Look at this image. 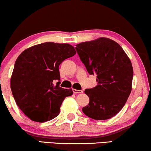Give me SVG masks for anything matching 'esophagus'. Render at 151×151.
<instances>
[{"mask_svg": "<svg viewBox=\"0 0 151 151\" xmlns=\"http://www.w3.org/2000/svg\"><path fill=\"white\" fill-rule=\"evenodd\" d=\"M73 93H75V94H78V93H82L83 91H82V90L73 89Z\"/></svg>", "mask_w": 151, "mask_h": 151, "instance_id": "1", "label": "esophagus"}]
</instances>
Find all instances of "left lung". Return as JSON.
Returning <instances> with one entry per match:
<instances>
[{"label":"left lung","instance_id":"1","mask_svg":"<svg viewBox=\"0 0 151 151\" xmlns=\"http://www.w3.org/2000/svg\"><path fill=\"white\" fill-rule=\"evenodd\" d=\"M76 46L88 73L96 75L98 82L96 86L84 91L89 103L82 111L96 120L110 119L121 111L131 92V62L118 43L107 38Z\"/></svg>","mask_w":151,"mask_h":151}]
</instances>
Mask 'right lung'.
Here are the masks:
<instances>
[{"mask_svg":"<svg viewBox=\"0 0 151 151\" xmlns=\"http://www.w3.org/2000/svg\"><path fill=\"white\" fill-rule=\"evenodd\" d=\"M76 53L69 44L48 42L27 49L16 59L12 92L17 106L32 120L43 122L55 118L63 101L73 94L71 88L60 87L59 65Z\"/></svg>","mask_w":151,"mask_h":151,"instance_id":"right-lung-1","label":"right lung"}]
</instances>
